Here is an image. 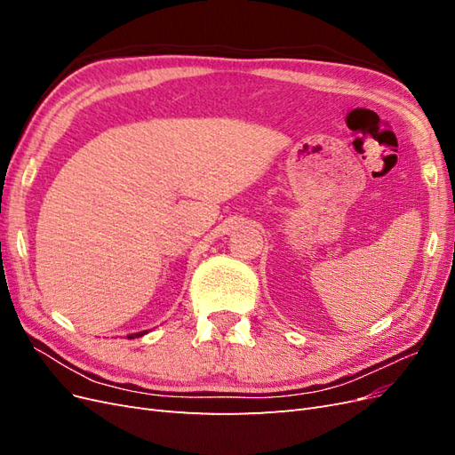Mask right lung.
Instances as JSON below:
<instances>
[{
  "label": "right lung",
  "mask_w": 455,
  "mask_h": 455,
  "mask_svg": "<svg viewBox=\"0 0 455 455\" xmlns=\"http://www.w3.org/2000/svg\"><path fill=\"white\" fill-rule=\"evenodd\" d=\"M144 334H148L146 330H142V332H139V334H129L127 338H129V339H134V338H140V336H144Z\"/></svg>",
  "instance_id": "right-lung-1"
}]
</instances>
